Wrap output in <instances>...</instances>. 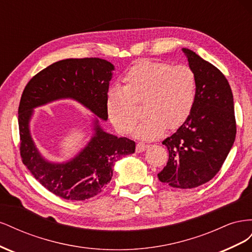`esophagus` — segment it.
I'll return each mask as SVG.
<instances>
[{
	"label": "esophagus",
	"mask_w": 252,
	"mask_h": 252,
	"mask_svg": "<svg viewBox=\"0 0 252 252\" xmlns=\"http://www.w3.org/2000/svg\"><path fill=\"white\" fill-rule=\"evenodd\" d=\"M148 147H149L148 144H145V143H143V142H139L138 144H136L135 151L139 154V152H142V151H144V150H146Z\"/></svg>",
	"instance_id": "34e87169"
}]
</instances>
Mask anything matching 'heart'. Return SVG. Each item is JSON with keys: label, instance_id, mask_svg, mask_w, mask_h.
Here are the masks:
<instances>
[{"label": "heart", "instance_id": "b5f03b06", "mask_svg": "<svg viewBox=\"0 0 252 252\" xmlns=\"http://www.w3.org/2000/svg\"><path fill=\"white\" fill-rule=\"evenodd\" d=\"M123 81L124 87L109 89L107 101L111 123L123 134L130 133L139 119L136 104L144 103L146 117L136 130L144 139L156 138L166 127H179L193 108L196 80L187 65L143 61L126 72Z\"/></svg>", "mask_w": 252, "mask_h": 252}]
</instances>
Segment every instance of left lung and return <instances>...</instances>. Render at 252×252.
Segmentation results:
<instances>
[{
	"instance_id": "left-lung-1",
	"label": "left lung",
	"mask_w": 252,
	"mask_h": 252,
	"mask_svg": "<svg viewBox=\"0 0 252 252\" xmlns=\"http://www.w3.org/2000/svg\"><path fill=\"white\" fill-rule=\"evenodd\" d=\"M183 51L195 74V101L177 132L163 141L169 159L158 177L171 187L188 189L209 182L220 171L233 145L236 122L225 75L192 50Z\"/></svg>"
}]
</instances>
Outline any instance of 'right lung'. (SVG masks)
I'll return each instance as SVG.
<instances>
[{"label":"right lung","mask_w":252,"mask_h":252,"mask_svg":"<svg viewBox=\"0 0 252 252\" xmlns=\"http://www.w3.org/2000/svg\"><path fill=\"white\" fill-rule=\"evenodd\" d=\"M113 65L98 58L67 59L36 73L23 91L19 105L22 162L40 184L62 199L84 201L101 193L113 166L135 151L134 141L104 132L95 121V134L81 154L66 164H51L37 152L29 133L32 108L62 97H72L103 120L108 118V89Z\"/></svg>","instance_id":"1"}]
</instances>
